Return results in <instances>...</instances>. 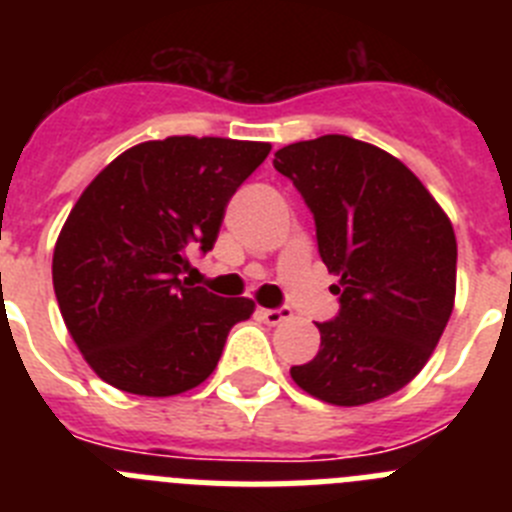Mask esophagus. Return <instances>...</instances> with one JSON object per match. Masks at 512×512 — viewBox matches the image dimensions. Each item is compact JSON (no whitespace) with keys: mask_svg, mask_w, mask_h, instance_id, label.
Masks as SVG:
<instances>
[{"mask_svg":"<svg viewBox=\"0 0 512 512\" xmlns=\"http://www.w3.org/2000/svg\"><path fill=\"white\" fill-rule=\"evenodd\" d=\"M261 318H264L269 325H279V323H284V320L292 318V310H289V307H279V310L261 307Z\"/></svg>","mask_w":512,"mask_h":512,"instance_id":"obj_1","label":"esophagus"}]
</instances>
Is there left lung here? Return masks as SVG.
I'll list each match as a JSON object with an SVG mask.
<instances>
[{
	"mask_svg": "<svg viewBox=\"0 0 512 512\" xmlns=\"http://www.w3.org/2000/svg\"><path fill=\"white\" fill-rule=\"evenodd\" d=\"M315 215L320 259L341 312L318 323L320 351L289 374L338 408L395 395L420 374L456 297V235L418 176L382 148L320 135L277 151Z\"/></svg>",
	"mask_w": 512,
	"mask_h": 512,
	"instance_id": "obj_1",
	"label": "left lung"
}]
</instances>
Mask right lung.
I'll return each mask as SVG.
<instances>
[{
	"label": "right lung",
	"mask_w": 512,
	"mask_h": 512,
	"mask_svg": "<svg viewBox=\"0 0 512 512\" xmlns=\"http://www.w3.org/2000/svg\"><path fill=\"white\" fill-rule=\"evenodd\" d=\"M269 151L259 140H146L81 192L53 248V289L99 379L171 397L215 372L230 328L256 302L189 287L179 274L194 246H215L228 200Z\"/></svg>",
	"instance_id": "1"
}]
</instances>
